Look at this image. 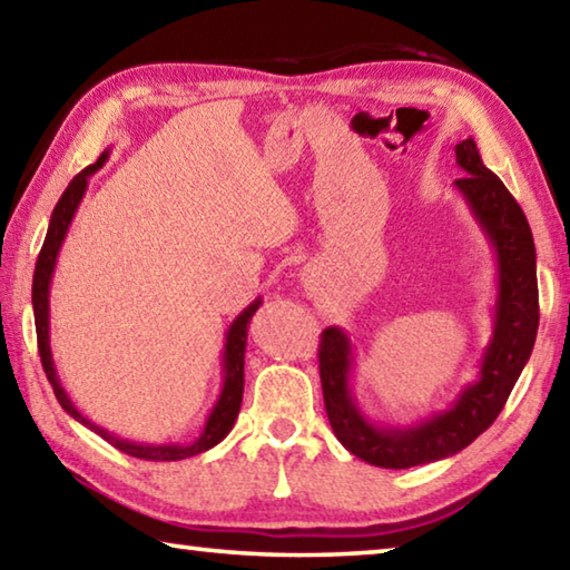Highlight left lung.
Here are the masks:
<instances>
[{
    "label": "left lung",
    "instance_id": "obj_1",
    "mask_svg": "<svg viewBox=\"0 0 570 570\" xmlns=\"http://www.w3.org/2000/svg\"><path fill=\"white\" fill-rule=\"evenodd\" d=\"M462 168L455 188L495 256L493 332L478 362V377L448 410L410 424H380L354 394V344L342 326H326L320 344V374L326 417L336 440L364 462L404 470L458 455L482 435L503 410L538 334L535 244L523 208L493 170L485 168L475 140L455 146Z\"/></svg>",
    "mask_w": 570,
    "mask_h": 570
}]
</instances>
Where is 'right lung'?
Here are the masks:
<instances>
[{
    "label": "right lung",
    "instance_id": "right-lung-1",
    "mask_svg": "<svg viewBox=\"0 0 570 570\" xmlns=\"http://www.w3.org/2000/svg\"><path fill=\"white\" fill-rule=\"evenodd\" d=\"M108 158H110V148L102 153L98 163H92V166H88L82 173H77V176L70 180V186L65 188L62 198L57 200V206L52 210L50 228H47L40 256H37L35 278H32V308H35V326H37V346H40V360L45 366V374H47V380H50L55 397L62 404V410L70 414L72 420H77L88 430H92L95 435H100L105 442H110L112 448L125 452V455L153 460V462H170V460L200 455V452L216 448L218 442L224 440L230 430H234V422H236L238 410H240V400H244V356H246L248 324H250V316L256 314V308L262 306V298L250 302L228 326L224 352H220V392L216 397V404L208 412L204 430H200V435L190 442H140V440H128V438L115 435V432L100 428V424H95L90 417H85V414L75 407L70 394H67L62 387L60 374H57V366L52 360V346H50L52 274H55L57 256H60V248L65 244L67 230H70L77 208H80V204H82L85 190H88V180L105 166V160Z\"/></svg>",
    "mask_w": 570,
    "mask_h": 570
}]
</instances>
